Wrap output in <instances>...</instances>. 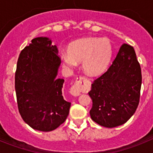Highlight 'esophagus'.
<instances>
[{
    "instance_id": "obj_1",
    "label": "esophagus",
    "mask_w": 153,
    "mask_h": 153,
    "mask_svg": "<svg viewBox=\"0 0 153 153\" xmlns=\"http://www.w3.org/2000/svg\"><path fill=\"white\" fill-rule=\"evenodd\" d=\"M86 83V79L83 76H79L76 79L74 86L70 89V93L74 97H77L80 95L81 88L83 87V85Z\"/></svg>"
}]
</instances>
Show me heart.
<instances>
[{"label":"heart","instance_id":"obj_1","mask_svg":"<svg viewBox=\"0 0 153 153\" xmlns=\"http://www.w3.org/2000/svg\"><path fill=\"white\" fill-rule=\"evenodd\" d=\"M113 48L108 38L88 36L72 42L67 47V53L62 54L65 67L74 68L82 61V67L90 76L103 73L111 60Z\"/></svg>","mask_w":153,"mask_h":153}]
</instances>
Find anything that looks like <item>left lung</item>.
<instances>
[{"instance_id": "1", "label": "left lung", "mask_w": 153, "mask_h": 153, "mask_svg": "<svg viewBox=\"0 0 153 153\" xmlns=\"http://www.w3.org/2000/svg\"><path fill=\"white\" fill-rule=\"evenodd\" d=\"M141 85V68L134 48L123 44L107 71L92 84V120L107 128L126 123L138 107Z\"/></svg>"}]
</instances>
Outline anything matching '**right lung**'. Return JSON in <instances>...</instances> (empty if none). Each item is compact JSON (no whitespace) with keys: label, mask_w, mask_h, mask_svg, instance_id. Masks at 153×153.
<instances>
[{"label":"right lung","mask_w":153,"mask_h":153,"mask_svg":"<svg viewBox=\"0 0 153 153\" xmlns=\"http://www.w3.org/2000/svg\"><path fill=\"white\" fill-rule=\"evenodd\" d=\"M61 60L48 37L31 40L20 53L15 73L19 113L33 129L54 130L67 119L70 103L63 99L64 79L56 78Z\"/></svg>","instance_id":"add662e5"}]
</instances>
